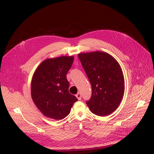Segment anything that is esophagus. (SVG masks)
Returning <instances> with one entry per match:
<instances>
[{
  "mask_svg": "<svg viewBox=\"0 0 154 154\" xmlns=\"http://www.w3.org/2000/svg\"><path fill=\"white\" fill-rule=\"evenodd\" d=\"M76 97H77L78 100H81V99H82V96H81V94H80V92L77 93V94L76 95Z\"/></svg>",
  "mask_w": 154,
  "mask_h": 154,
  "instance_id": "esophagus-1",
  "label": "esophagus"
}]
</instances>
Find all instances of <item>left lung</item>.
<instances>
[{
	"label": "left lung",
	"mask_w": 154,
	"mask_h": 154,
	"mask_svg": "<svg viewBox=\"0 0 154 154\" xmlns=\"http://www.w3.org/2000/svg\"><path fill=\"white\" fill-rule=\"evenodd\" d=\"M91 82L92 95L86 101L93 114L105 116L118 108L125 92L124 76L119 64L105 52L78 54Z\"/></svg>",
	"instance_id": "left-lung-1"
}]
</instances>
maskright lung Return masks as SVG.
<instances>
[{
    "instance_id": "right-lung-1",
    "label": "right lung",
    "mask_w": 154,
    "mask_h": 154,
    "mask_svg": "<svg viewBox=\"0 0 154 154\" xmlns=\"http://www.w3.org/2000/svg\"><path fill=\"white\" fill-rule=\"evenodd\" d=\"M73 57L49 58L42 62L31 80V97L40 111L46 117L62 119L69 115L78 99L69 92L67 73Z\"/></svg>"
}]
</instances>
